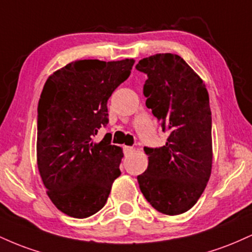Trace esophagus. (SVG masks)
Wrapping results in <instances>:
<instances>
[{
	"mask_svg": "<svg viewBox=\"0 0 252 252\" xmlns=\"http://www.w3.org/2000/svg\"><path fill=\"white\" fill-rule=\"evenodd\" d=\"M123 150H124V154L129 155V154H131L132 152H134V148H132V147L126 146V147H123Z\"/></svg>",
	"mask_w": 252,
	"mask_h": 252,
	"instance_id": "esophagus-1",
	"label": "esophagus"
}]
</instances>
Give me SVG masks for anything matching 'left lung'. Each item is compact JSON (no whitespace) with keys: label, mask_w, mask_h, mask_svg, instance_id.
Instances as JSON below:
<instances>
[{"label":"left lung","mask_w":252,"mask_h":252,"mask_svg":"<svg viewBox=\"0 0 252 252\" xmlns=\"http://www.w3.org/2000/svg\"><path fill=\"white\" fill-rule=\"evenodd\" d=\"M147 74L146 105L162 131L163 147H144L148 168L137 176L141 192L158 212L176 216L192 209L212 169V117L206 86L181 57L172 53L140 60Z\"/></svg>","instance_id":"1"}]
</instances>
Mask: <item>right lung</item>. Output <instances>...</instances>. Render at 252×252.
<instances>
[{
    "mask_svg": "<svg viewBox=\"0 0 252 252\" xmlns=\"http://www.w3.org/2000/svg\"><path fill=\"white\" fill-rule=\"evenodd\" d=\"M134 59L77 60L48 77L37 104V168L58 210L83 219L105 205L121 175L122 149L106 134L108 99L128 79Z\"/></svg>",
    "mask_w": 252,
    "mask_h": 252,
    "instance_id": "obj_1",
    "label": "right lung"
}]
</instances>
